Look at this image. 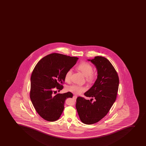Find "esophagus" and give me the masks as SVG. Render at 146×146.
I'll use <instances>...</instances> for the list:
<instances>
[{
	"instance_id": "obj_1",
	"label": "esophagus",
	"mask_w": 146,
	"mask_h": 146,
	"mask_svg": "<svg viewBox=\"0 0 146 146\" xmlns=\"http://www.w3.org/2000/svg\"><path fill=\"white\" fill-rule=\"evenodd\" d=\"M77 98V96H73V99H74V100L76 99Z\"/></svg>"
}]
</instances>
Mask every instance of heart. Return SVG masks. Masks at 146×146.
I'll return each mask as SVG.
<instances>
[{
  "instance_id": "obj_1",
  "label": "heart",
  "mask_w": 146,
  "mask_h": 146,
  "mask_svg": "<svg viewBox=\"0 0 146 146\" xmlns=\"http://www.w3.org/2000/svg\"><path fill=\"white\" fill-rule=\"evenodd\" d=\"M77 69L80 71L86 77V80L88 82H93L96 77V74L93 71V68L92 65L86 61L80 62L76 66ZM72 69H69L66 72L64 75V80L66 82H69L72 76ZM67 90L74 94H80L86 90L85 87L82 86L74 84L67 88Z\"/></svg>"
}]
</instances>
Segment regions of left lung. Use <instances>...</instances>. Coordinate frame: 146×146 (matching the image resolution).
<instances>
[{"instance_id": "1", "label": "left lung", "mask_w": 146, "mask_h": 146, "mask_svg": "<svg viewBox=\"0 0 146 146\" xmlns=\"http://www.w3.org/2000/svg\"><path fill=\"white\" fill-rule=\"evenodd\" d=\"M88 60L96 66L98 75L93 86L84 95L94 98L95 101L77 97L76 108L82 122L91 125L104 118L111 108L117 98L119 78L111 63L104 57L95 56Z\"/></svg>"}]
</instances>
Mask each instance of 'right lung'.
Instances as JSON below:
<instances>
[{"mask_svg": "<svg viewBox=\"0 0 146 146\" xmlns=\"http://www.w3.org/2000/svg\"><path fill=\"white\" fill-rule=\"evenodd\" d=\"M77 57L52 53L43 57L36 64L31 76L30 98L38 114L50 122L59 119L66 99L72 98L68 92L53 96L56 89L63 88L64 75L78 60ZM55 94V93H54Z\"/></svg>", "mask_w": 146, "mask_h": 146, "instance_id": "add662e5", "label": "right lung"}]
</instances>
